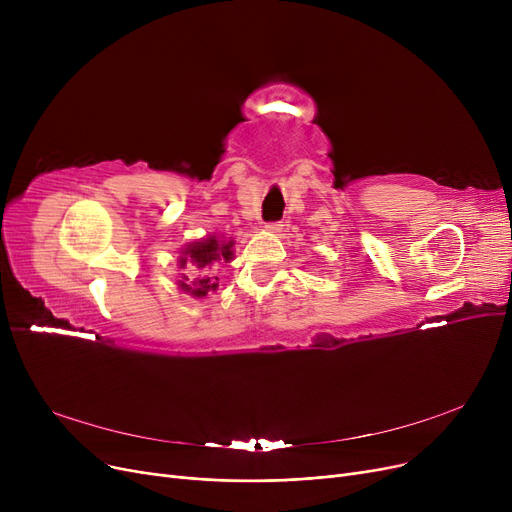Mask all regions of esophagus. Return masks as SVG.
Masks as SVG:
<instances>
[{
    "instance_id": "1",
    "label": "esophagus",
    "mask_w": 512,
    "mask_h": 512,
    "mask_svg": "<svg viewBox=\"0 0 512 512\" xmlns=\"http://www.w3.org/2000/svg\"><path fill=\"white\" fill-rule=\"evenodd\" d=\"M282 226H284L282 222H270V224H265V228L270 230V232H280V230H282Z\"/></svg>"
}]
</instances>
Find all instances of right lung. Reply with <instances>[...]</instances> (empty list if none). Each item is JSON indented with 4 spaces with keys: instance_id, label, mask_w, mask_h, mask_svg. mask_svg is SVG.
<instances>
[{
    "instance_id": "add662e5",
    "label": "right lung",
    "mask_w": 512,
    "mask_h": 512,
    "mask_svg": "<svg viewBox=\"0 0 512 512\" xmlns=\"http://www.w3.org/2000/svg\"><path fill=\"white\" fill-rule=\"evenodd\" d=\"M232 255V240H218L215 236L186 247L178 259L180 267L186 272L182 274L184 282H180V288L191 292L193 297H207V292L218 288L213 267L230 261Z\"/></svg>"
}]
</instances>
